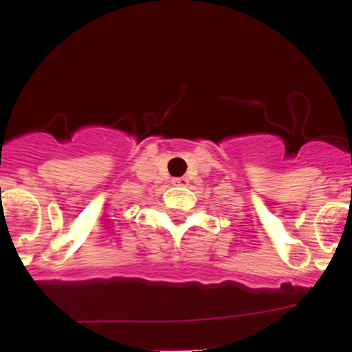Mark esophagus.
<instances>
[{
  "mask_svg": "<svg viewBox=\"0 0 352 352\" xmlns=\"http://www.w3.org/2000/svg\"><path fill=\"white\" fill-rule=\"evenodd\" d=\"M186 183H188V179H186L185 176H182V178H173V185L176 186H183L186 185Z\"/></svg>",
  "mask_w": 352,
  "mask_h": 352,
  "instance_id": "obj_1",
  "label": "esophagus"
}]
</instances>
